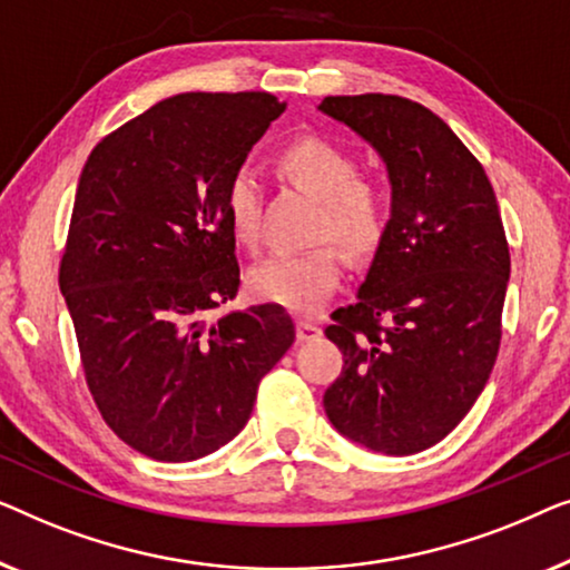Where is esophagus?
<instances>
[{"mask_svg":"<svg viewBox=\"0 0 570 570\" xmlns=\"http://www.w3.org/2000/svg\"><path fill=\"white\" fill-rule=\"evenodd\" d=\"M320 333L323 331H320V325L315 323V320H296V338H299L302 343L315 341Z\"/></svg>","mask_w":570,"mask_h":570,"instance_id":"esophagus-1","label":"esophagus"}]
</instances>
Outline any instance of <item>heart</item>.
Here are the masks:
<instances>
[{
  "label": "heart",
  "instance_id": "1",
  "mask_svg": "<svg viewBox=\"0 0 570 570\" xmlns=\"http://www.w3.org/2000/svg\"><path fill=\"white\" fill-rule=\"evenodd\" d=\"M284 178L323 204L317 235L331 237L348 255L364 258L380 247L390 222V198L380 186L362 178L354 151L325 136H299L276 151ZM263 190L253 173L237 170L224 188V212L232 235L258 247ZM341 278L333 247L320 245L299 253H276L250 274V286L263 302H274L299 315H312L327 302Z\"/></svg>",
  "mask_w": 570,
  "mask_h": 570
}]
</instances>
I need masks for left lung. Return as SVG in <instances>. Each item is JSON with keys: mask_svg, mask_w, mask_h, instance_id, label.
<instances>
[{"mask_svg": "<svg viewBox=\"0 0 570 570\" xmlns=\"http://www.w3.org/2000/svg\"><path fill=\"white\" fill-rule=\"evenodd\" d=\"M317 108L372 144L392 183L358 299L325 327L343 354L325 413L372 452H423L468 415L499 356L511 271L499 204L483 165L419 102L366 92Z\"/></svg>", "mask_w": 570, "mask_h": 570, "instance_id": "left-lung-1", "label": "left lung"}]
</instances>
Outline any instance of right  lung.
Wrapping results in <instances>:
<instances>
[{
  "label": "right lung",
  "instance_id": "add662e5",
  "mask_svg": "<svg viewBox=\"0 0 570 570\" xmlns=\"http://www.w3.org/2000/svg\"><path fill=\"white\" fill-rule=\"evenodd\" d=\"M286 102L183 92L108 134L79 175L59 286L95 405L159 462L232 442L294 343L278 304L212 315L239 266L224 188Z\"/></svg>",
  "mask_w": 570,
  "mask_h": 570
}]
</instances>
